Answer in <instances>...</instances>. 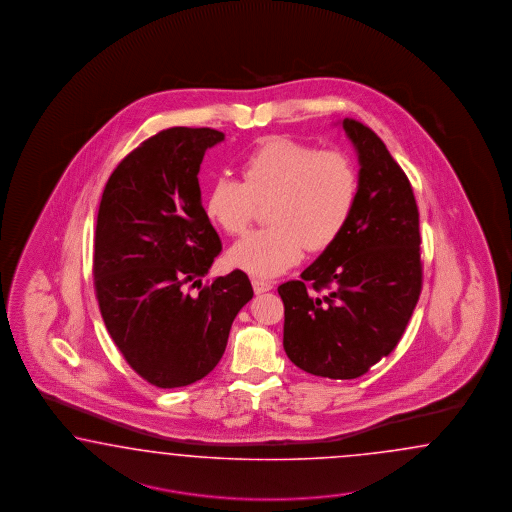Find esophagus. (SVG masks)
I'll return each mask as SVG.
<instances>
[{"instance_id":"1","label":"esophagus","mask_w":512,"mask_h":512,"mask_svg":"<svg viewBox=\"0 0 512 512\" xmlns=\"http://www.w3.org/2000/svg\"><path fill=\"white\" fill-rule=\"evenodd\" d=\"M251 285H253V291H255V295H261V293H266V291H270L274 285L270 283V281H266V279L253 278L251 281Z\"/></svg>"}]
</instances>
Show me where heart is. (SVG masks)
<instances>
[{
	"mask_svg": "<svg viewBox=\"0 0 512 512\" xmlns=\"http://www.w3.org/2000/svg\"><path fill=\"white\" fill-rule=\"evenodd\" d=\"M360 172L341 150H319L289 137H274L242 161V180L219 176L208 189L206 214L231 236L246 233L259 206L272 227L251 233L229 261L253 276H278L295 266L304 249L334 246L357 210Z\"/></svg>",
	"mask_w": 512,
	"mask_h": 512,
	"instance_id": "1",
	"label": "heart"
}]
</instances>
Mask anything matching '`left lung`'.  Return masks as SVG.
Segmentation results:
<instances>
[{"label": "left lung", "instance_id": "left-lung-1", "mask_svg": "<svg viewBox=\"0 0 512 512\" xmlns=\"http://www.w3.org/2000/svg\"><path fill=\"white\" fill-rule=\"evenodd\" d=\"M343 129L360 163L357 210L334 246L278 287L287 357L328 379H357L390 355L422 289L413 187L370 127L345 118Z\"/></svg>", "mask_w": 512, "mask_h": 512}]
</instances>
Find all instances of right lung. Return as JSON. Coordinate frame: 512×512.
Here are the masks:
<instances>
[{"instance_id": "add662e5", "label": "right lung", "mask_w": 512, "mask_h": 512, "mask_svg": "<svg viewBox=\"0 0 512 512\" xmlns=\"http://www.w3.org/2000/svg\"><path fill=\"white\" fill-rule=\"evenodd\" d=\"M210 127H171L125 155L103 191L93 285L110 338L127 364L159 388L191 385L223 357L234 317L253 298L242 270L202 287L221 253L197 174ZM197 286L199 296H189Z\"/></svg>"}]
</instances>
